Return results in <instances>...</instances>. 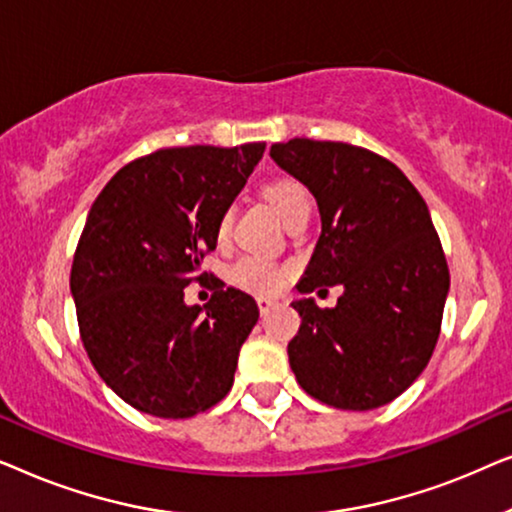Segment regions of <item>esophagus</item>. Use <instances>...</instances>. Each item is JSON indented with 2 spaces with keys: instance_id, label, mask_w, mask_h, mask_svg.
Listing matches in <instances>:
<instances>
[{
  "instance_id": "34e87169",
  "label": "esophagus",
  "mask_w": 512,
  "mask_h": 512,
  "mask_svg": "<svg viewBox=\"0 0 512 512\" xmlns=\"http://www.w3.org/2000/svg\"><path fill=\"white\" fill-rule=\"evenodd\" d=\"M256 303H258V310H261V314H265V312L270 310L272 305H275V300L268 298V296H258V298H256Z\"/></svg>"
}]
</instances>
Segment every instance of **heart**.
Instances as JSON below:
<instances>
[{"label": "heart", "instance_id": "b5f03b06", "mask_svg": "<svg viewBox=\"0 0 512 512\" xmlns=\"http://www.w3.org/2000/svg\"><path fill=\"white\" fill-rule=\"evenodd\" d=\"M263 193L265 198L270 200V205L282 214L284 221H289L293 214L300 212V209L310 207V195H307L305 186L291 177H279L275 181H270V184L263 188ZM228 235H230V214L226 212L221 214L219 223H216V240L226 242ZM230 279H233L235 284H240L242 289L272 293L284 284L286 268L282 263L272 261L268 256L244 254L237 258L233 268H230Z\"/></svg>", "mask_w": 512, "mask_h": 512}]
</instances>
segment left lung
Instances as JSON below:
<instances>
[{
	"instance_id": "left-lung-1",
	"label": "left lung",
	"mask_w": 512,
	"mask_h": 512,
	"mask_svg": "<svg viewBox=\"0 0 512 512\" xmlns=\"http://www.w3.org/2000/svg\"><path fill=\"white\" fill-rule=\"evenodd\" d=\"M275 163L310 188L321 235L300 293L342 284L335 307L293 300L289 342L296 380L340 410H373L422 375L440 335L450 270L429 207L377 153L345 142L272 144Z\"/></svg>"
}]
</instances>
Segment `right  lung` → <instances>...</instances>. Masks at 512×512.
<instances>
[{
    "mask_svg": "<svg viewBox=\"0 0 512 512\" xmlns=\"http://www.w3.org/2000/svg\"><path fill=\"white\" fill-rule=\"evenodd\" d=\"M265 144L160 149L121 167L90 207L72 263L83 347L97 375L146 415L186 419L233 387L256 300L216 282L184 303L216 249V223L247 184Z\"/></svg>",
    "mask_w": 512,
    "mask_h": 512,
    "instance_id": "right-lung-1",
    "label": "right lung"
}]
</instances>
